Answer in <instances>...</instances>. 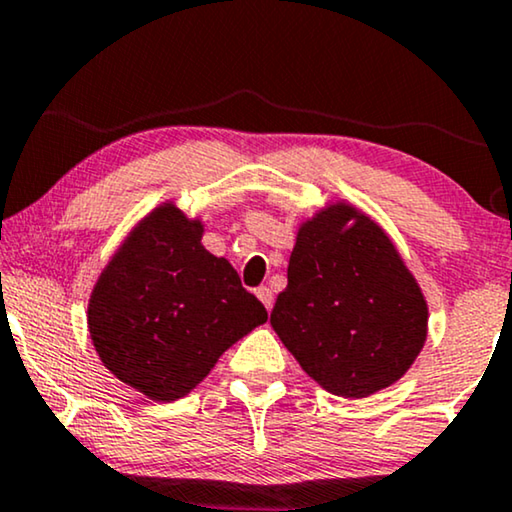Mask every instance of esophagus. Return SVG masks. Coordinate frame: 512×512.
Masks as SVG:
<instances>
[{
	"label": "esophagus",
	"instance_id": "1",
	"mask_svg": "<svg viewBox=\"0 0 512 512\" xmlns=\"http://www.w3.org/2000/svg\"><path fill=\"white\" fill-rule=\"evenodd\" d=\"M257 297H260V302L267 306V311H271V306H274V292L267 285H262V288H257Z\"/></svg>",
	"mask_w": 512,
	"mask_h": 512
}]
</instances>
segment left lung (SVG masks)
<instances>
[{
    "mask_svg": "<svg viewBox=\"0 0 512 512\" xmlns=\"http://www.w3.org/2000/svg\"><path fill=\"white\" fill-rule=\"evenodd\" d=\"M271 325L325 391L367 398L410 370L428 309L384 231L339 203L299 229Z\"/></svg>",
    "mask_w": 512,
    "mask_h": 512,
    "instance_id": "8db88e82",
    "label": "left lung"
}]
</instances>
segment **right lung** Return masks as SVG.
<instances>
[{
	"label": "right lung",
	"mask_w": 512,
	"mask_h": 512,
	"mask_svg": "<svg viewBox=\"0 0 512 512\" xmlns=\"http://www.w3.org/2000/svg\"><path fill=\"white\" fill-rule=\"evenodd\" d=\"M203 227L156 208L102 271L88 327L107 370L159 403L187 395L217 358L267 320L236 269L201 245Z\"/></svg>",
	"instance_id": "1"
}]
</instances>
